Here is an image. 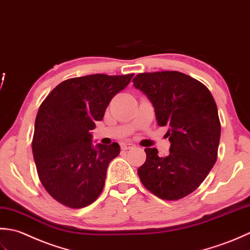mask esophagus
<instances>
[{"mask_svg":"<svg viewBox=\"0 0 250 250\" xmlns=\"http://www.w3.org/2000/svg\"><path fill=\"white\" fill-rule=\"evenodd\" d=\"M136 146L134 144H131V142H124V144H122L121 147L122 150H130V149H134Z\"/></svg>","mask_w":250,"mask_h":250,"instance_id":"34e87169","label":"esophagus"}]
</instances>
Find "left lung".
<instances>
[{"mask_svg": "<svg viewBox=\"0 0 250 250\" xmlns=\"http://www.w3.org/2000/svg\"><path fill=\"white\" fill-rule=\"evenodd\" d=\"M132 82L153 105L157 125L167 126L170 141L166 157L146 147L139 178L162 200H179L200 187L217 161L221 126L216 103L205 85L178 71L140 73Z\"/></svg>", "mask_w": 250, "mask_h": 250, "instance_id": "left-lung-1", "label": "left lung"}]
</instances>
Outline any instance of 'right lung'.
Listing matches in <instances>:
<instances>
[{"label": "right lung", "instance_id": "add662e5", "mask_svg": "<svg viewBox=\"0 0 250 250\" xmlns=\"http://www.w3.org/2000/svg\"><path fill=\"white\" fill-rule=\"evenodd\" d=\"M134 74H91L63 81L41 104L35 120L33 157L50 196L71 208L90 205L103 192L119 144L94 145L96 121Z\"/></svg>", "mask_w": 250, "mask_h": 250}]
</instances>
